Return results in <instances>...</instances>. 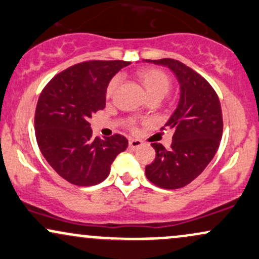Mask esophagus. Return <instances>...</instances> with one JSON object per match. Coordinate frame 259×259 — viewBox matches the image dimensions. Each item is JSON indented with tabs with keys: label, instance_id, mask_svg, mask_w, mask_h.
Segmentation results:
<instances>
[{
	"label": "esophagus",
	"instance_id": "1",
	"mask_svg": "<svg viewBox=\"0 0 259 259\" xmlns=\"http://www.w3.org/2000/svg\"><path fill=\"white\" fill-rule=\"evenodd\" d=\"M141 146H142V142L140 141V140H136V139L129 140V147L132 149H136V148L141 147Z\"/></svg>",
	"mask_w": 259,
	"mask_h": 259
}]
</instances>
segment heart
I'll return each instance as SVG.
<instances>
[{
  "instance_id": "obj_1",
  "label": "heart",
  "mask_w": 259,
  "mask_h": 259,
  "mask_svg": "<svg viewBox=\"0 0 259 259\" xmlns=\"http://www.w3.org/2000/svg\"><path fill=\"white\" fill-rule=\"evenodd\" d=\"M136 79L139 80L142 88L145 89L146 94L148 98L151 96H159L161 99L169 92L171 87V79L165 71L160 68L154 67H145L140 68L135 73ZM118 87V78H113L108 83L107 89H106V96L112 98Z\"/></svg>"
}]
</instances>
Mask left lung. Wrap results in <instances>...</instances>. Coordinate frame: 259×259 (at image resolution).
<instances>
[{
	"label": "left lung",
	"instance_id": "obj_1",
	"mask_svg": "<svg viewBox=\"0 0 259 259\" xmlns=\"http://www.w3.org/2000/svg\"><path fill=\"white\" fill-rule=\"evenodd\" d=\"M146 61L169 67L180 83L179 105L164 126L174 130L171 148L152 143L155 159L146 166V176L160 188H182L200 175L220 147L223 133L220 99L204 77L181 61L169 58Z\"/></svg>",
	"mask_w": 259,
	"mask_h": 259
}]
</instances>
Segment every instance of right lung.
Instances as JSON below:
<instances>
[{"mask_svg":"<svg viewBox=\"0 0 259 259\" xmlns=\"http://www.w3.org/2000/svg\"><path fill=\"white\" fill-rule=\"evenodd\" d=\"M127 61L92 60L66 68L45 87L35 113L40 153L59 176L76 186L102 182L127 140L93 136L89 119L106 106V89Z\"/></svg>","mask_w":259,"mask_h":259,"instance_id":"1","label":"right lung"}]
</instances>
